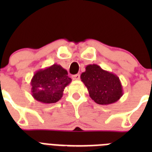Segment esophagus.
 <instances>
[{
    "mask_svg": "<svg viewBox=\"0 0 152 152\" xmlns=\"http://www.w3.org/2000/svg\"><path fill=\"white\" fill-rule=\"evenodd\" d=\"M72 78L75 80H78L80 79V74H77V75H72Z\"/></svg>",
    "mask_w": 152,
    "mask_h": 152,
    "instance_id": "1",
    "label": "esophagus"
}]
</instances>
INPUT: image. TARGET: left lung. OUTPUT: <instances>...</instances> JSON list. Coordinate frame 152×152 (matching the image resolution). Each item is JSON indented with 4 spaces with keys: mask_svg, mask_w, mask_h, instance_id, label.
Here are the masks:
<instances>
[{
    "mask_svg": "<svg viewBox=\"0 0 152 152\" xmlns=\"http://www.w3.org/2000/svg\"><path fill=\"white\" fill-rule=\"evenodd\" d=\"M80 75L81 81L95 103L108 105L116 103L123 94V86L119 77L112 72L102 69L96 64H88Z\"/></svg>",
    "mask_w": 152,
    "mask_h": 152,
    "instance_id": "1",
    "label": "left lung"
}]
</instances>
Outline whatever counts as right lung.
Listing matches in <instances>:
<instances>
[{
    "label": "right lung",
    "instance_id": "add662e5",
    "mask_svg": "<svg viewBox=\"0 0 152 152\" xmlns=\"http://www.w3.org/2000/svg\"><path fill=\"white\" fill-rule=\"evenodd\" d=\"M71 82L72 78L68 76L66 70L60 64H52L34 74L30 82L32 96L42 103H56L62 97L64 89Z\"/></svg>",
    "mask_w": 152,
    "mask_h": 152
}]
</instances>
